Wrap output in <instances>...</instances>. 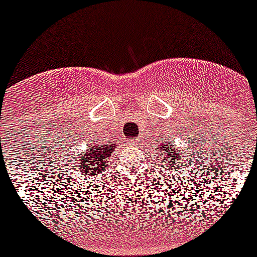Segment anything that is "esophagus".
<instances>
[{
  "label": "esophagus",
  "instance_id": "34e87169",
  "mask_svg": "<svg viewBox=\"0 0 257 257\" xmlns=\"http://www.w3.org/2000/svg\"><path fill=\"white\" fill-rule=\"evenodd\" d=\"M139 143H140V139L131 140V144H133V145H139Z\"/></svg>",
  "mask_w": 257,
  "mask_h": 257
}]
</instances>
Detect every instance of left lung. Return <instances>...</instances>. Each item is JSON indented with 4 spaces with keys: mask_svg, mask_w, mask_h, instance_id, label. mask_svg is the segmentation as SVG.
<instances>
[{
    "mask_svg": "<svg viewBox=\"0 0 257 257\" xmlns=\"http://www.w3.org/2000/svg\"><path fill=\"white\" fill-rule=\"evenodd\" d=\"M175 151H176L175 147H171L170 143L169 144H162L157 147V152H160L163 156L162 163H166L167 167H169V166H172V167H174V163L176 162L179 158H181V154H178ZM184 156H185V153H184Z\"/></svg>",
    "mask_w": 257,
    "mask_h": 257,
    "instance_id": "left-lung-1",
    "label": "left lung"
}]
</instances>
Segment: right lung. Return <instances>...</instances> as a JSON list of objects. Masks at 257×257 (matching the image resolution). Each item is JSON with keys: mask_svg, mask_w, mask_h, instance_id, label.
I'll return each mask as SVG.
<instances>
[{"mask_svg": "<svg viewBox=\"0 0 257 257\" xmlns=\"http://www.w3.org/2000/svg\"><path fill=\"white\" fill-rule=\"evenodd\" d=\"M114 145H90L86 153L81 154L76 162V171L81 175L94 176L108 167L109 157L112 156Z\"/></svg>", "mask_w": 257, "mask_h": 257, "instance_id": "right-lung-1", "label": "right lung"}]
</instances>
